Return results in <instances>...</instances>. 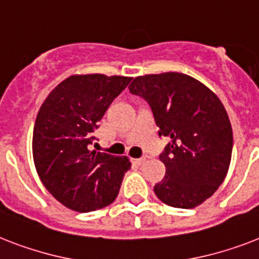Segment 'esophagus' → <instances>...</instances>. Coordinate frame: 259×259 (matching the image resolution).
<instances>
[{
  "label": "esophagus",
  "mask_w": 259,
  "mask_h": 259,
  "mask_svg": "<svg viewBox=\"0 0 259 259\" xmlns=\"http://www.w3.org/2000/svg\"><path fill=\"white\" fill-rule=\"evenodd\" d=\"M145 161H146V158H145V157H142V158H137V159H134V162L138 163V165H142V163H144Z\"/></svg>",
  "instance_id": "1"
}]
</instances>
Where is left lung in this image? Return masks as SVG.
Instances as JSON below:
<instances>
[{
  "label": "left lung",
  "mask_w": 259,
  "mask_h": 259,
  "mask_svg": "<svg viewBox=\"0 0 259 259\" xmlns=\"http://www.w3.org/2000/svg\"><path fill=\"white\" fill-rule=\"evenodd\" d=\"M129 90L148 101L159 136L170 138L159 155L166 174L155 195L180 209L205 202L232 161L233 129L224 104L202 82L177 71L136 77Z\"/></svg>",
  "instance_id": "obj_1"
}]
</instances>
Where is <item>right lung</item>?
<instances>
[{"mask_svg": "<svg viewBox=\"0 0 259 259\" xmlns=\"http://www.w3.org/2000/svg\"><path fill=\"white\" fill-rule=\"evenodd\" d=\"M132 77L74 74L58 83L38 110L33 159L41 182L68 209L88 213L118 195L129 158L90 150L93 133Z\"/></svg>", "mask_w": 259, "mask_h": 259, "instance_id": "obj_1", "label": "right lung"}]
</instances>
